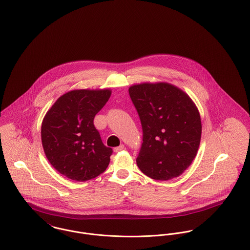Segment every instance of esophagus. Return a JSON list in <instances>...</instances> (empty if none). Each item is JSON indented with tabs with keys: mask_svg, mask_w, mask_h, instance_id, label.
<instances>
[{
	"mask_svg": "<svg viewBox=\"0 0 250 250\" xmlns=\"http://www.w3.org/2000/svg\"><path fill=\"white\" fill-rule=\"evenodd\" d=\"M124 149H125V146H124L123 144H121V145H119L118 147H115L114 149V151L115 153H118V152H120V151H122V150H124Z\"/></svg>",
	"mask_w": 250,
	"mask_h": 250,
	"instance_id": "esophagus-1",
	"label": "esophagus"
}]
</instances>
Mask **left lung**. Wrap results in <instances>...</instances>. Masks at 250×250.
Returning <instances> with one entry per match:
<instances>
[{
  "label": "left lung",
  "instance_id": "obj_1",
  "mask_svg": "<svg viewBox=\"0 0 250 250\" xmlns=\"http://www.w3.org/2000/svg\"><path fill=\"white\" fill-rule=\"evenodd\" d=\"M129 94L143 133L138 168L158 181L179 177L195 159L201 142L202 122L196 105L168 83L134 85Z\"/></svg>",
  "mask_w": 250,
  "mask_h": 250
}]
</instances>
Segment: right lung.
Here are the masks:
<instances>
[{"instance_id": "obj_1", "label": "right lung", "mask_w": 250, "mask_h": 250, "mask_svg": "<svg viewBox=\"0 0 250 250\" xmlns=\"http://www.w3.org/2000/svg\"><path fill=\"white\" fill-rule=\"evenodd\" d=\"M110 90H74L60 96L46 113L41 137L45 157L63 176L86 182L102 174L113 149L105 146L93 119Z\"/></svg>"}]
</instances>
